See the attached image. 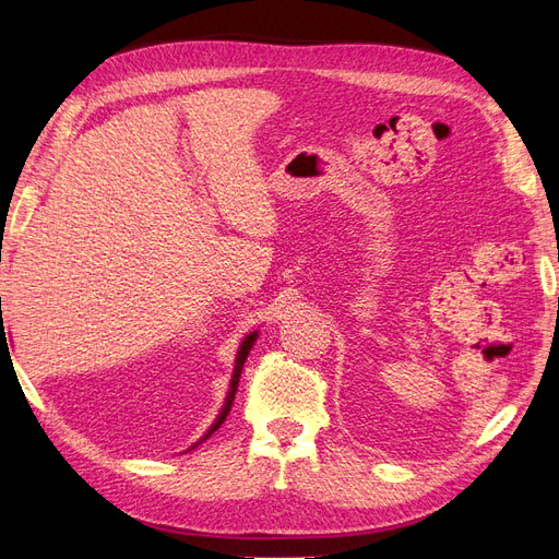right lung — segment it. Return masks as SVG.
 Instances as JSON below:
<instances>
[{
    "mask_svg": "<svg viewBox=\"0 0 559 559\" xmlns=\"http://www.w3.org/2000/svg\"><path fill=\"white\" fill-rule=\"evenodd\" d=\"M257 331L253 333H249L245 341H242V345H240V349H238V359H235V370H233V380H230V392H228V396H226V403H224V408H222V413H218V417H216V421L214 425L210 427V431L202 436V441H207V438L224 425V419L228 417V413H230V405H233V399H235V392H238V382H240V376H242V366H245V361H247V357H249V349L253 347V343H257Z\"/></svg>",
    "mask_w": 559,
    "mask_h": 559,
    "instance_id": "right-lung-1",
    "label": "right lung"
}]
</instances>
